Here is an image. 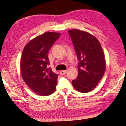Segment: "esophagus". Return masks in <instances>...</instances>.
Listing matches in <instances>:
<instances>
[{
	"instance_id": "1",
	"label": "esophagus",
	"mask_w": 126,
	"mask_h": 126,
	"mask_svg": "<svg viewBox=\"0 0 126 126\" xmlns=\"http://www.w3.org/2000/svg\"><path fill=\"white\" fill-rule=\"evenodd\" d=\"M60 74L61 75H65L66 74V70H61V71H60Z\"/></svg>"
}]
</instances>
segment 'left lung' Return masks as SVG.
<instances>
[{"mask_svg":"<svg viewBox=\"0 0 126 126\" xmlns=\"http://www.w3.org/2000/svg\"><path fill=\"white\" fill-rule=\"evenodd\" d=\"M78 60V75L71 81L75 90L87 93L96 87L106 69L103 50L100 42L88 32L77 29L68 31Z\"/></svg>","mask_w":126,"mask_h":126,"instance_id":"left-lung-1","label":"left lung"}]
</instances>
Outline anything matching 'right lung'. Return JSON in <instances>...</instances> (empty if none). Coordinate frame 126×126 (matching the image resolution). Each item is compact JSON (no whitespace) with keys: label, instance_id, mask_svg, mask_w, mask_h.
I'll use <instances>...</instances> for the list:
<instances>
[{"label":"right lung","instance_id":"right-lung-1","mask_svg":"<svg viewBox=\"0 0 126 126\" xmlns=\"http://www.w3.org/2000/svg\"><path fill=\"white\" fill-rule=\"evenodd\" d=\"M61 34L44 32L25 46L20 63L21 73L24 82L39 95L47 96L55 91L58 74L48 67V53Z\"/></svg>","mask_w":126,"mask_h":126}]
</instances>
